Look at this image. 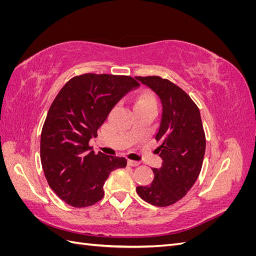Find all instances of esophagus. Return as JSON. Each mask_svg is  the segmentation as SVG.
Returning a JSON list of instances; mask_svg holds the SVG:
<instances>
[{
	"label": "esophagus",
	"mask_w": 256,
	"mask_h": 256,
	"mask_svg": "<svg viewBox=\"0 0 256 256\" xmlns=\"http://www.w3.org/2000/svg\"><path fill=\"white\" fill-rule=\"evenodd\" d=\"M138 164H140V162L134 161V160H128V166H138Z\"/></svg>",
	"instance_id": "1"
}]
</instances>
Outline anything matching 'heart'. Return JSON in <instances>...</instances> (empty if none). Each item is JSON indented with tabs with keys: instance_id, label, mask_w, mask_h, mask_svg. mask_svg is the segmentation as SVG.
Wrapping results in <instances>:
<instances>
[{
	"instance_id": "1",
	"label": "heart",
	"mask_w": 256,
	"mask_h": 256,
	"mask_svg": "<svg viewBox=\"0 0 256 256\" xmlns=\"http://www.w3.org/2000/svg\"><path fill=\"white\" fill-rule=\"evenodd\" d=\"M150 104H156V100H154V96L150 92H143L142 95L138 97L136 106H150Z\"/></svg>"
}]
</instances>
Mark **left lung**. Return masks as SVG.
<instances>
[{
	"label": "left lung",
	"mask_w": 256,
	"mask_h": 256,
	"mask_svg": "<svg viewBox=\"0 0 256 256\" xmlns=\"http://www.w3.org/2000/svg\"><path fill=\"white\" fill-rule=\"evenodd\" d=\"M136 79L156 92L162 104L156 134L162 166L152 168V182L138 186L136 192L154 206H170L187 194L202 168L206 138L200 110L187 92L171 81L158 76Z\"/></svg>",
	"instance_id": "left-lung-1"
}]
</instances>
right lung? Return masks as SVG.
<instances>
[{"label":"right lung","mask_w":256,"mask_h":256,"mask_svg":"<svg viewBox=\"0 0 256 256\" xmlns=\"http://www.w3.org/2000/svg\"><path fill=\"white\" fill-rule=\"evenodd\" d=\"M140 86L129 76L84 74L69 80L48 111L40 136V159L50 188L74 207L94 205L104 198V184L124 157L95 152L90 138L113 106Z\"/></svg>","instance_id":"1"}]
</instances>
